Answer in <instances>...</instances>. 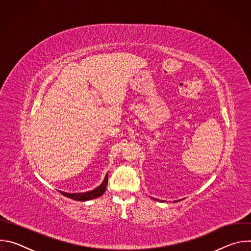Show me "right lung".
I'll return each instance as SVG.
<instances>
[{
	"label": "right lung",
	"instance_id": "obj_1",
	"mask_svg": "<svg viewBox=\"0 0 251 251\" xmlns=\"http://www.w3.org/2000/svg\"><path fill=\"white\" fill-rule=\"evenodd\" d=\"M107 183H108V176H105V178L103 183L97 187L96 189L90 191V192H86V193H76V194H68V193H64L61 191H58L61 195H63L66 198L73 199L75 201H89V200H93L96 198L101 197L104 192L106 191V187H107Z\"/></svg>",
	"mask_w": 251,
	"mask_h": 251
}]
</instances>
